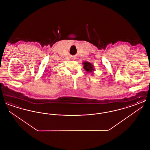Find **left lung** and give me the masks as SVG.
Returning <instances> with one entry per match:
<instances>
[{
	"instance_id": "1",
	"label": "left lung",
	"mask_w": 150,
	"mask_h": 150,
	"mask_svg": "<svg viewBox=\"0 0 150 150\" xmlns=\"http://www.w3.org/2000/svg\"><path fill=\"white\" fill-rule=\"evenodd\" d=\"M83 64H84V69L88 72L92 73L93 71L94 70V66L92 64H91L90 62L86 61L83 63Z\"/></svg>"
}]
</instances>
